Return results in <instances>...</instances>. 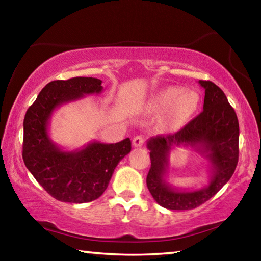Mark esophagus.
<instances>
[{
	"label": "esophagus",
	"instance_id": "34e87169",
	"mask_svg": "<svg viewBox=\"0 0 261 261\" xmlns=\"http://www.w3.org/2000/svg\"><path fill=\"white\" fill-rule=\"evenodd\" d=\"M135 147H141L145 144V138L143 136H136L134 138V141H132Z\"/></svg>",
	"mask_w": 261,
	"mask_h": 261
}]
</instances>
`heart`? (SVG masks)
Wrapping results in <instances>:
<instances>
[{"mask_svg": "<svg viewBox=\"0 0 261 261\" xmlns=\"http://www.w3.org/2000/svg\"><path fill=\"white\" fill-rule=\"evenodd\" d=\"M198 94L193 91H183L179 87H170L160 92L152 102L156 110H166L162 123L167 129H180L188 122L198 106Z\"/></svg>", "mask_w": 261, "mask_h": 261, "instance_id": "1", "label": "heart"}]
</instances>
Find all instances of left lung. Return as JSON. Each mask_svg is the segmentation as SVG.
Masks as SVG:
<instances>
[{
  "mask_svg": "<svg viewBox=\"0 0 261 261\" xmlns=\"http://www.w3.org/2000/svg\"><path fill=\"white\" fill-rule=\"evenodd\" d=\"M205 88L202 112L174 135L152 137L147 141L151 168L146 184L159 205L187 211L200 206L218 193L233 174L238 162L240 125L235 110L223 91L210 81H199ZM190 146L210 162V183L196 192H183L165 182L169 154L173 146Z\"/></svg>",
  "mask_w": 261,
  "mask_h": 261,
  "instance_id": "obj_1",
  "label": "left lung"
}]
</instances>
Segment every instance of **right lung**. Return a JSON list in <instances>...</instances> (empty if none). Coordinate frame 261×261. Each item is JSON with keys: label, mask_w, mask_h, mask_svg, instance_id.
Here are the masks:
<instances>
[{"label": "right lung", "mask_w": 261, "mask_h": 261, "mask_svg": "<svg viewBox=\"0 0 261 261\" xmlns=\"http://www.w3.org/2000/svg\"><path fill=\"white\" fill-rule=\"evenodd\" d=\"M98 78L74 77L53 81L39 93L24 118L23 160L38 183L55 199L83 204L107 189L115 168L131 151L129 138L116 144L92 141L83 148L65 152L48 135L53 112L60 106L99 94Z\"/></svg>", "instance_id": "1"}]
</instances>
